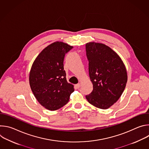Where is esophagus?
<instances>
[{
	"label": "esophagus",
	"instance_id": "obj_1",
	"mask_svg": "<svg viewBox=\"0 0 149 149\" xmlns=\"http://www.w3.org/2000/svg\"><path fill=\"white\" fill-rule=\"evenodd\" d=\"M75 87L77 88H79L80 87H81V84L79 83V84H77L75 85Z\"/></svg>",
	"mask_w": 149,
	"mask_h": 149
}]
</instances>
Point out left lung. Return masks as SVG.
<instances>
[{
	"label": "left lung",
	"mask_w": 149,
	"mask_h": 149,
	"mask_svg": "<svg viewBox=\"0 0 149 149\" xmlns=\"http://www.w3.org/2000/svg\"><path fill=\"white\" fill-rule=\"evenodd\" d=\"M86 47L93 84L92 92L86 97L95 107L107 109L117 101L125 89L127 81L125 65L117 54L107 45L89 42Z\"/></svg>",
	"instance_id": "left-lung-1"
}]
</instances>
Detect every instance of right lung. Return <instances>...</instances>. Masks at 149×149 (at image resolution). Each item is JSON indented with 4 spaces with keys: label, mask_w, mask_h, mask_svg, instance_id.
<instances>
[{
    "label": "right lung",
    "mask_w": 149,
    "mask_h": 149,
    "mask_svg": "<svg viewBox=\"0 0 149 149\" xmlns=\"http://www.w3.org/2000/svg\"><path fill=\"white\" fill-rule=\"evenodd\" d=\"M72 48L62 42H54L42 50L31 67V88L38 101L49 110H56L65 105L74 91L63 70L65 55Z\"/></svg>",
    "instance_id": "add662e5"
}]
</instances>
